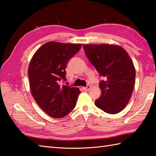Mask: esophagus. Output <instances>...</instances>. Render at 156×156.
Here are the masks:
<instances>
[{
	"label": "esophagus",
	"mask_w": 156,
	"mask_h": 156,
	"mask_svg": "<svg viewBox=\"0 0 156 156\" xmlns=\"http://www.w3.org/2000/svg\"><path fill=\"white\" fill-rule=\"evenodd\" d=\"M90 85H87L86 87H83V89H84L85 91H88L89 90H90Z\"/></svg>",
	"instance_id": "obj_1"
}]
</instances>
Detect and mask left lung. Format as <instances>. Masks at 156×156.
<instances>
[{"mask_svg": "<svg viewBox=\"0 0 156 156\" xmlns=\"http://www.w3.org/2000/svg\"><path fill=\"white\" fill-rule=\"evenodd\" d=\"M89 61L105 78L99 87L101 96L95 105L109 114L121 112L133 93L135 69L133 61L121 46L111 44H84Z\"/></svg>", "mask_w": 156, "mask_h": 156, "instance_id": "left-lung-1", "label": "left lung"}]
</instances>
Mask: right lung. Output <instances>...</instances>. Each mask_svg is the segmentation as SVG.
I'll use <instances>...</instances> for the list:
<instances>
[{
	"label": "right lung",
	"mask_w": 156,
	"mask_h": 156,
	"mask_svg": "<svg viewBox=\"0 0 156 156\" xmlns=\"http://www.w3.org/2000/svg\"><path fill=\"white\" fill-rule=\"evenodd\" d=\"M80 44L49 41L39 48L29 65L30 90L34 100L43 111L53 118H62L76 105L78 88L61 85L66 80L68 60L80 50Z\"/></svg>",
	"instance_id": "add662e5"
}]
</instances>
